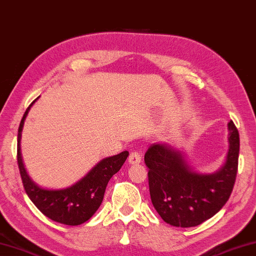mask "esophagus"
<instances>
[{"label": "esophagus", "instance_id": "34e87169", "mask_svg": "<svg viewBox=\"0 0 256 256\" xmlns=\"http://www.w3.org/2000/svg\"><path fill=\"white\" fill-rule=\"evenodd\" d=\"M130 164H141V154L138 152H132L128 156Z\"/></svg>", "mask_w": 256, "mask_h": 256}]
</instances>
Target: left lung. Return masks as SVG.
I'll return each instance as SVG.
<instances>
[{"mask_svg":"<svg viewBox=\"0 0 256 256\" xmlns=\"http://www.w3.org/2000/svg\"><path fill=\"white\" fill-rule=\"evenodd\" d=\"M224 164L200 174L188 164L184 151L170 143L151 144L144 156L148 168L151 202L162 220L176 227H194L220 210L233 190L238 166L240 136L233 120Z\"/></svg>","mask_w":256,"mask_h":256,"instance_id":"obj_1","label":"left lung"}]
</instances>
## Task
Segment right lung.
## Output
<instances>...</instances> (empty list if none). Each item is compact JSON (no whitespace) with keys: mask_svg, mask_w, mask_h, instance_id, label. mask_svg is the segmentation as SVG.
Returning <instances> with one entry per match:
<instances>
[{"mask_svg":"<svg viewBox=\"0 0 256 256\" xmlns=\"http://www.w3.org/2000/svg\"><path fill=\"white\" fill-rule=\"evenodd\" d=\"M36 100L32 102L26 108L18 131V164L23 187L31 202L44 216L60 224L69 226L80 225L90 220L100 208L103 202L106 186L110 179L122 168L128 156V152L123 151L116 156L104 158L92 166L86 176L67 188L48 189L40 187L26 172L20 146L26 118Z\"/></svg>","mask_w":256,"mask_h":256,"instance_id":"add662e5","label":"right lung"}]
</instances>
